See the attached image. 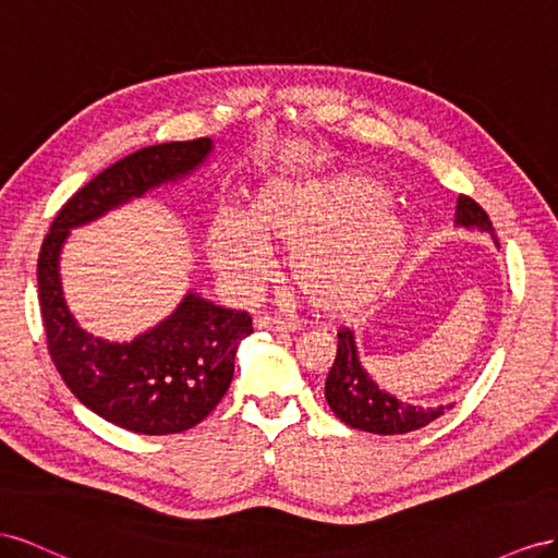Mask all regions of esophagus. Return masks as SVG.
Returning <instances> with one entry per match:
<instances>
[{
    "label": "esophagus",
    "instance_id": "obj_1",
    "mask_svg": "<svg viewBox=\"0 0 558 558\" xmlns=\"http://www.w3.org/2000/svg\"><path fill=\"white\" fill-rule=\"evenodd\" d=\"M254 329L296 331L299 323L296 320H288V317H280V315H259V317H254Z\"/></svg>",
    "mask_w": 558,
    "mask_h": 558
}]
</instances>
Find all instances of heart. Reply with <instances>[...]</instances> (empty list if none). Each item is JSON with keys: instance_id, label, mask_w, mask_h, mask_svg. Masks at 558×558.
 <instances>
[{"instance_id": "b5f03b06", "label": "heart", "mask_w": 558, "mask_h": 558, "mask_svg": "<svg viewBox=\"0 0 558 558\" xmlns=\"http://www.w3.org/2000/svg\"><path fill=\"white\" fill-rule=\"evenodd\" d=\"M210 259L231 288L257 290L268 252L288 250L292 288L323 313L372 304L402 266L407 225L386 191L362 174L274 178L247 201L245 215L221 213L210 229Z\"/></svg>"}]
</instances>
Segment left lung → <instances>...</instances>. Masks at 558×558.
Here are the masks:
<instances>
[{
    "label": "left lung",
    "instance_id": "obj_1",
    "mask_svg": "<svg viewBox=\"0 0 558 558\" xmlns=\"http://www.w3.org/2000/svg\"><path fill=\"white\" fill-rule=\"evenodd\" d=\"M456 227L486 231L493 235V243L498 245V238L493 233L488 215L482 210V205L474 203L470 196H458ZM337 337V360H333L327 374L325 397L331 411L337 413V418H341L345 425L374 435H404L429 425L453 407L447 404L423 409L418 404L397 400L395 395L378 388L372 376L364 372L357 355L355 333L343 327Z\"/></svg>",
    "mask_w": 558,
    "mask_h": 558
}]
</instances>
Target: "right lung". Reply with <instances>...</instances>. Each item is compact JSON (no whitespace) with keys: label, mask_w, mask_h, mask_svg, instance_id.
<instances>
[{"label":"right lung","mask_w":558,"mask_h":558,"mask_svg":"<svg viewBox=\"0 0 558 558\" xmlns=\"http://www.w3.org/2000/svg\"><path fill=\"white\" fill-rule=\"evenodd\" d=\"M210 151L213 140L201 137L121 158L62 205L41 243L39 306L56 369L78 402L137 435L184 433L208 416L231 386L235 350L252 333V317L189 292L163 323L133 341L98 339L76 325L65 304L60 252L70 229L186 178Z\"/></svg>","instance_id":"obj_1"}]
</instances>
